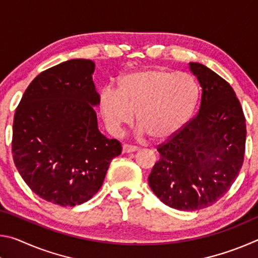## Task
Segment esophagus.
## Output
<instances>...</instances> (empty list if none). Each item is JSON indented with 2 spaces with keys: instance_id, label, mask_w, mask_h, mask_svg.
<instances>
[{
  "instance_id": "34e87169",
  "label": "esophagus",
  "mask_w": 258,
  "mask_h": 258,
  "mask_svg": "<svg viewBox=\"0 0 258 258\" xmlns=\"http://www.w3.org/2000/svg\"><path fill=\"white\" fill-rule=\"evenodd\" d=\"M138 150H139V148L135 147V146L123 145V152H124V154H128V152H135Z\"/></svg>"
}]
</instances>
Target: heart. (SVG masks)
<instances>
[{
  "mask_svg": "<svg viewBox=\"0 0 258 258\" xmlns=\"http://www.w3.org/2000/svg\"><path fill=\"white\" fill-rule=\"evenodd\" d=\"M197 83L187 74L164 69L128 73L120 78L118 89L100 91L99 109L111 134L124 125L138 123L154 140L173 137L189 123L198 103Z\"/></svg>",
  "mask_w": 258,
  "mask_h": 258,
  "instance_id": "obj_1",
  "label": "heart"
}]
</instances>
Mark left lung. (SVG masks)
<instances>
[{"label": "left lung", "instance_id": "obj_1", "mask_svg": "<svg viewBox=\"0 0 258 258\" xmlns=\"http://www.w3.org/2000/svg\"><path fill=\"white\" fill-rule=\"evenodd\" d=\"M189 68L200 87L199 111L158 146L160 158L148 177L157 197L180 211L212 206L229 191L241 169L247 133L229 83L202 63Z\"/></svg>", "mask_w": 258, "mask_h": 258}]
</instances>
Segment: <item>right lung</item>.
<instances>
[{"mask_svg":"<svg viewBox=\"0 0 258 258\" xmlns=\"http://www.w3.org/2000/svg\"><path fill=\"white\" fill-rule=\"evenodd\" d=\"M94 62L72 59L34 78L14 118L12 156L33 192L60 206L87 202L101 187L121 145L100 133Z\"/></svg>","mask_w":258,"mask_h":258,"instance_id":"add662e5","label":"right lung"}]
</instances>
